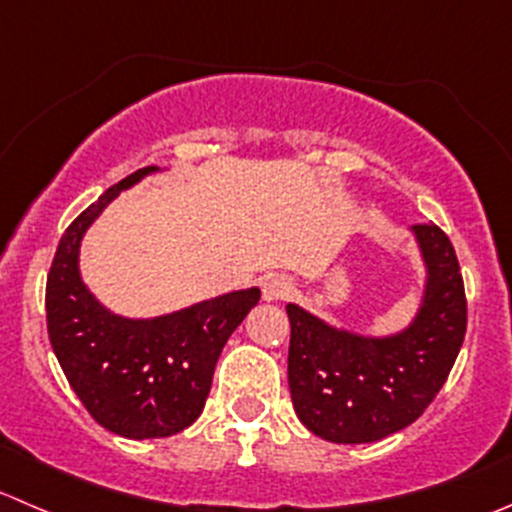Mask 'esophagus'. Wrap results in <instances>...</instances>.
I'll return each mask as SVG.
<instances>
[{
	"label": "esophagus",
	"mask_w": 512,
	"mask_h": 512,
	"mask_svg": "<svg viewBox=\"0 0 512 512\" xmlns=\"http://www.w3.org/2000/svg\"><path fill=\"white\" fill-rule=\"evenodd\" d=\"M290 292H292V280L285 275H270L265 277V282H262V297H265L267 302L285 300V297H290Z\"/></svg>",
	"instance_id": "obj_1"
}]
</instances>
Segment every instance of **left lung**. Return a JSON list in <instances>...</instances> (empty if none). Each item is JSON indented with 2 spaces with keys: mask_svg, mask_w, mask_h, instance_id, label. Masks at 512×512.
Returning a JSON list of instances; mask_svg holds the SVG:
<instances>
[{
  "mask_svg": "<svg viewBox=\"0 0 512 512\" xmlns=\"http://www.w3.org/2000/svg\"><path fill=\"white\" fill-rule=\"evenodd\" d=\"M413 232L428 277L423 305L403 332L365 337L287 305L292 405L302 425L322 440L375 443L408 428L453 370L468 327L458 257L433 222L415 225Z\"/></svg>",
  "mask_w": 512,
  "mask_h": 512,
  "instance_id": "8db88e82",
  "label": "left lung"
}]
</instances>
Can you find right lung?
Returning <instances> with one entry per match:
<instances>
[{"instance_id":"right-lung-1","label":"right lung","mask_w":512,"mask_h":512,"mask_svg":"<svg viewBox=\"0 0 512 512\" xmlns=\"http://www.w3.org/2000/svg\"><path fill=\"white\" fill-rule=\"evenodd\" d=\"M160 167L132 172L89 205L59 240L47 275V332L69 385L102 428L145 440L182 433L200 418L217 357L260 290L227 292L170 315L109 312L79 277L84 232L122 190Z\"/></svg>"}]
</instances>
